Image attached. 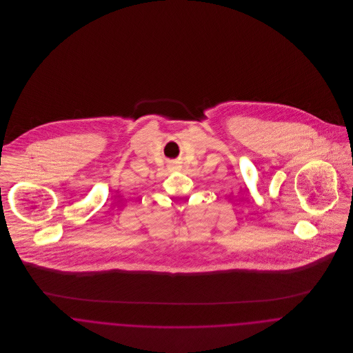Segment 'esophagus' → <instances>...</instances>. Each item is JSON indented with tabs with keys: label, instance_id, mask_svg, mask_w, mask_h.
Returning <instances> with one entry per match:
<instances>
[{
	"label": "esophagus",
	"instance_id": "esophagus-1",
	"mask_svg": "<svg viewBox=\"0 0 353 353\" xmlns=\"http://www.w3.org/2000/svg\"><path fill=\"white\" fill-rule=\"evenodd\" d=\"M172 168H178V163L174 161V163H172Z\"/></svg>",
	"mask_w": 353,
	"mask_h": 353
}]
</instances>
